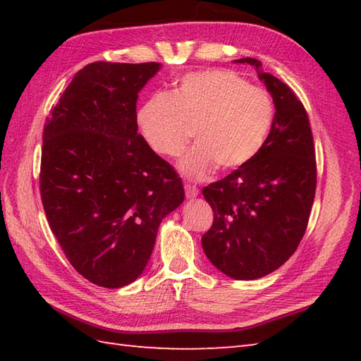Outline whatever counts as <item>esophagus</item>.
<instances>
[{"label":"esophagus","instance_id":"obj_1","mask_svg":"<svg viewBox=\"0 0 361 361\" xmlns=\"http://www.w3.org/2000/svg\"><path fill=\"white\" fill-rule=\"evenodd\" d=\"M185 190H186V197L188 198H195L198 195V189L195 186H190V185H186L185 186Z\"/></svg>","mask_w":361,"mask_h":361}]
</instances>
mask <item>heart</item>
I'll list each match as a JSON object with an SVG mask.
<instances>
[{"label": "heart", "mask_w": 361, "mask_h": 361, "mask_svg": "<svg viewBox=\"0 0 361 361\" xmlns=\"http://www.w3.org/2000/svg\"><path fill=\"white\" fill-rule=\"evenodd\" d=\"M274 119L271 96L226 70L190 73L172 94L155 93L136 113L149 147L161 157L185 152L195 130L197 145L178 163L189 180H204L216 169H237L255 158Z\"/></svg>", "instance_id": "obj_1"}]
</instances>
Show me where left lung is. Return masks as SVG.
<instances>
[{
    "label": "left lung",
    "instance_id": "8db88e82",
    "mask_svg": "<svg viewBox=\"0 0 361 361\" xmlns=\"http://www.w3.org/2000/svg\"><path fill=\"white\" fill-rule=\"evenodd\" d=\"M255 66L273 97L274 119L264 147L250 163L203 189L214 221L202 237L206 257L229 278L252 281L278 270L307 228L317 189V163L307 113L288 85Z\"/></svg>",
    "mask_w": 361,
    "mask_h": 361
}]
</instances>
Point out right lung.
<instances>
[{
	"label": "right lung",
	"mask_w": 361,
	"mask_h": 361,
	"mask_svg": "<svg viewBox=\"0 0 361 361\" xmlns=\"http://www.w3.org/2000/svg\"><path fill=\"white\" fill-rule=\"evenodd\" d=\"M161 63L94 62L46 119L40 194L51 231L83 278L121 288L142 274L181 178L137 135V94Z\"/></svg>",
	"instance_id": "obj_1"
}]
</instances>
